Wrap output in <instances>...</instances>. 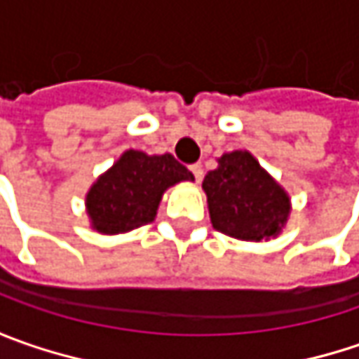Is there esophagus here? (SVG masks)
<instances>
[{
	"label": "esophagus",
	"mask_w": 359,
	"mask_h": 359,
	"mask_svg": "<svg viewBox=\"0 0 359 359\" xmlns=\"http://www.w3.org/2000/svg\"><path fill=\"white\" fill-rule=\"evenodd\" d=\"M189 172L194 173L196 182H201V177H203V170H201L200 163H194V165H189Z\"/></svg>",
	"instance_id": "esophagus-1"
}]
</instances>
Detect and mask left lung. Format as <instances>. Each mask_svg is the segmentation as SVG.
Wrapping results in <instances>:
<instances>
[{"label":"left lung","instance_id":"obj_1","mask_svg":"<svg viewBox=\"0 0 359 359\" xmlns=\"http://www.w3.org/2000/svg\"><path fill=\"white\" fill-rule=\"evenodd\" d=\"M210 217L217 231L245 241L278 236L290 214V198L250 151L219 158L203 180Z\"/></svg>","mask_w":359,"mask_h":359}]
</instances>
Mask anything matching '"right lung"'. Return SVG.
Returning a JSON list of instances; mask_svg holds the SVG:
<instances>
[{
	"label": "right lung",
	"instance_id": "1",
	"mask_svg": "<svg viewBox=\"0 0 359 359\" xmlns=\"http://www.w3.org/2000/svg\"><path fill=\"white\" fill-rule=\"evenodd\" d=\"M194 180L177 159L145 156L130 149L105 172L86 198L93 228L102 233H121L154 222L161 194L177 182Z\"/></svg>",
	"mask_w": 359,
	"mask_h": 359
}]
</instances>
